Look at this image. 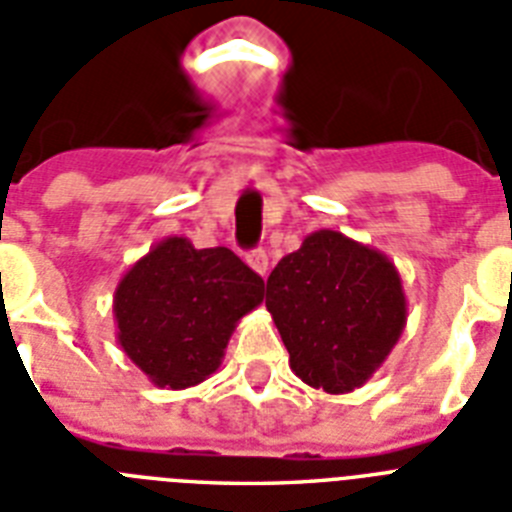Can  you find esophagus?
Returning <instances> with one entry per match:
<instances>
[{
    "label": "esophagus",
    "instance_id": "esophagus-1",
    "mask_svg": "<svg viewBox=\"0 0 512 512\" xmlns=\"http://www.w3.org/2000/svg\"><path fill=\"white\" fill-rule=\"evenodd\" d=\"M247 265L255 270L257 276H268V255H265L263 249H255V252H249L247 255Z\"/></svg>",
    "mask_w": 512,
    "mask_h": 512
}]
</instances>
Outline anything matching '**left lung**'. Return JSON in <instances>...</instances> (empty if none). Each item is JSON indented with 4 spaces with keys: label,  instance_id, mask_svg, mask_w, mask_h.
<instances>
[{
    "label": "left lung",
    "instance_id": "left-lung-1",
    "mask_svg": "<svg viewBox=\"0 0 512 512\" xmlns=\"http://www.w3.org/2000/svg\"><path fill=\"white\" fill-rule=\"evenodd\" d=\"M265 307L309 388L343 395L388 359L409 317L398 268L380 249L333 229L304 236L268 278Z\"/></svg>",
    "mask_w": 512,
    "mask_h": 512
}]
</instances>
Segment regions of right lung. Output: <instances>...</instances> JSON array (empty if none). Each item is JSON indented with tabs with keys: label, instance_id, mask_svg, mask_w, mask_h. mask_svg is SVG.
<instances>
[{
	"label": "right lung",
	"instance_id": "right-lung-1",
	"mask_svg": "<svg viewBox=\"0 0 512 512\" xmlns=\"http://www.w3.org/2000/svg\"><path fill=\"white\" fill-rule=\"evenodd\" d=\"M263 294V278L231 249L166 236L119 278L117 341L156 388H192L218 372L231 333Z\"/></svg>",
	"mask_w": 512,
	"mask_h": 512
}]
</instances>
